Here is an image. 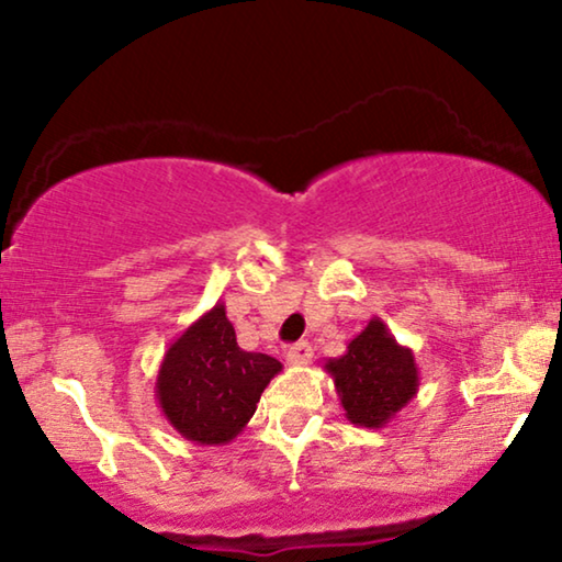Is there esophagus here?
<instances>
[{
  "label": "esophagus",
  "instance_id": "obj_1",
  "mask_svg": "<svg viewBox=\"0 0 562 562\" xmlns=\"http://www.w3.org/2000/svg\"><path fill=\"white\" fill-rule=\"evenodd\" d=\"M312 358V345L310 342H294L291 348L286 350V363L289 366H302L306 360Z\"/></svg>",
  "mask_w": 562,
  "mask_h": 562
}]
</instances>
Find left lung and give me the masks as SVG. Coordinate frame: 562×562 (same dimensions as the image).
<instances>
[{
  "label": "left lung",
  "instance_id": "obj_1",
  "mask_svg": "<svg viewBox=\"0 0 562 562\" xmlns=\"http://www.w3.org/2000/svg\"><path fill=\"white\" fill-rule=\"evenodd\" d=\"M322 368L333 375L345 417L356 427H386L419 391L412 348L398 345L381 317H371L348 350Z\"/></svg>",
  "mask_w": 562,
  "mask_h": 562
}]
</instances>
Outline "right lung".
<instances>
[{
    "label": "right lung",
    "instance_id": "add662e5",
    "mask_svg": "<svg viewBox=\"0 0 562 562\" xmlns=\"http://www.w3.org/2000/svg\"><path fill=\"white\" fill-rule=\"evenodd\" d=\"M281 363L237 345L225 304L183 329L168 345L156 379L160 412L194 445H227L248 425Z\"/></svg>",
    "mask_w": 562,
    "mask_h": 562
}]
</instances>
